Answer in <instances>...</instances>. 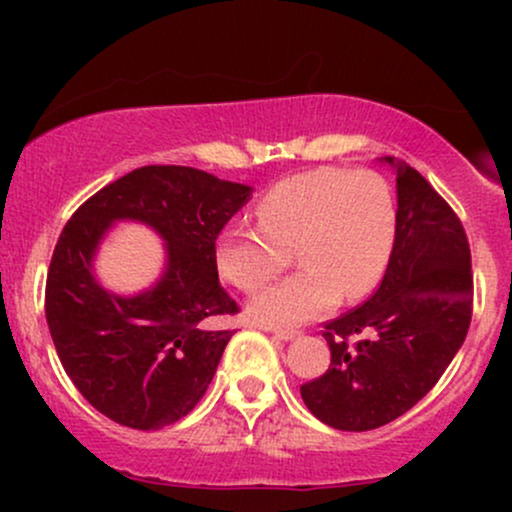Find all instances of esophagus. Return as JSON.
<instances>
[{
  "mask_svg": "<svg viewBox=\"0 0 512 512\" xmlns=\"http://www.w3.org/2000/svg\"><path fill=\"white\" fill-rule=\"evenodd\" d=\"M272 334L276 339H281V342H291V339H296L301 332L298 330H274Z\"/></svg>",
  "mask_w": 512,
  "mask_h": 512,
  "instance_id": "obj_1",
  "label": "esophagus"
}]
</instances>
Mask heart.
Here are the masks:
<instances>
[{
  "instance_id": "1",
  "label": "heart",
  "mask_w": 512,
  "mask_h": 512,
  "mask_svg": "<svg viewBox=\"0 0 512 512\" xmlns=\"http://www.w3.org/2000/svg\"><path fill=\"white\" fill-rule=\"evenodd\" d=\"M257 228H226L216 240V269L228 284L255 293L284 269L293 250L301 272L248 305L257 325L296 327L361 298L390 255L395 202L370 170L320 168L276 182L257 202Z\"/></svg>"
}]
</instances>
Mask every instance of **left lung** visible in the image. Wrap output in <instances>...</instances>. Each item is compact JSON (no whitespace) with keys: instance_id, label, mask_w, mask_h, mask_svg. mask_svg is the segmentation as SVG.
<instances>
[{"instance_id":"1","label":"left lung","mask_w":512,"mask_h":512,"mask_svg":"<svg viewBox=\"0 0 512 512\" xmlns=\"http://www.w3.org/2000/svg\"><path fill=\"white\" fill-rule=\"evenodd\" d=\"M397 173L395 245L378 291L325 325L332 363L301 385L322 424L370 431L395 421L438 383L472 322V257L450 204L419 170ZM349 336H361L356 345Z\"/></svg>"}]
</instances>
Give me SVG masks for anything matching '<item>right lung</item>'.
Returning a JSON list of instances; mask_svg holds the SVG:
<instances>
[{
    "instance_id": "add662e5",
    "label": "right lung",
    "mask_w": 512,
    "mask_h": 512,
    "mask_svg": "<svg viewBox=\"0 0 512 512\" xmlns=\"http://www.w3.org/2000/svg\"><path fill=\"white\" fill-rule=\"evenodd\" d=\"M250 195V185L197 168L144 166L96 192L64 226L45 317L76 390L115 424L156 431L207 392L233 337L211 325L238 313L219 284L216 238ZM120 220L144 222L167 245L157 284L129 297L105 290L92 269L104 233Z\"/></svg>"
}]
</instances>
